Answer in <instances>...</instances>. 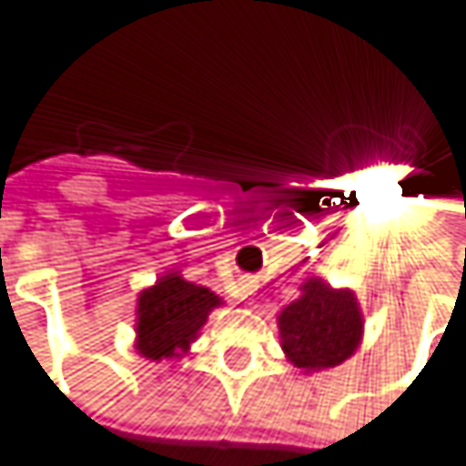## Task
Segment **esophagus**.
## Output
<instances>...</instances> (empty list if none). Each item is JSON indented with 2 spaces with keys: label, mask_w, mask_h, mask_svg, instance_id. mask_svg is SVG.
Masks as SVG:
<instances>
[{
  "label": "esophagus",
  "mask_w": 466,
  "mask_h": 466,
  "mask_svg": "<svg viewBox=\"0 0 466 466\" xmlns=\"http://www.w3.org/2000/svg\"><path fill=\"white\" fill-rule=\"evenodd\" d=\"M253 289H256V283L253 280H239V286H237V291H239V297L245 299V297H250L253 294Z\"/></svg>",
  "instance_id": "1"
}]
</instances>
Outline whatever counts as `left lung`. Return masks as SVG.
Wrapping results in <instances>:
<instances>
[{"label":"left lung","instance_id":"left-lung-1","mask_svg":"<svg viewBox=\"0 0 466 466\" xmlns=\"http://www.w3.org/2000/svg\"><path fill=\"white\" fill-rule=\"evenodd\" d=\"M280 345L289 361L305 372L342 364L361 342V310L348 289H331L321 278L302 286V297L280 316Z\"/></svg>","mask_w":466,"mask_h":466}]
</instances>
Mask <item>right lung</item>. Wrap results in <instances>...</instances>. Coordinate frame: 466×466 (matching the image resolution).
Listing matches in <instances>:
<instances>
[{
	"label": "right lung",
	"instance_id": "right-lung-1",
	"mask_svg": "<svg viewBox=\"0 0 466 466\" xmlns=\"http://www.w3.org/2000/svg\"><path fill=\"white\" fill-rule=\"evenodd\" d=\"M218 305L221 297L177 272L158 278L137 299V350L150 361L183 356Z\"/></svg>",
	"mask_w": 466,
	"mask_h": 466
}]
</instances>
